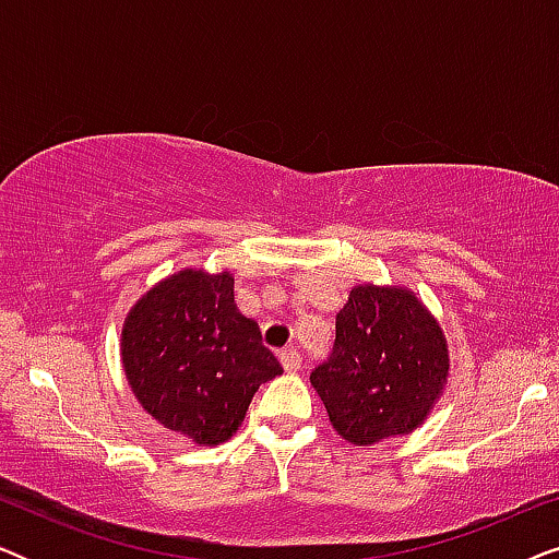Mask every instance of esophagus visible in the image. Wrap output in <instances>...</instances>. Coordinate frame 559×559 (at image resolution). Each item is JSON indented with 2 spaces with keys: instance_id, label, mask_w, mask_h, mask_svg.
I'll use <instances>...</instances> for the list:
<instances>
[{
  "instance_id": "34e87169",
  "label": "esophagus",
  "mask_w": 559,
  "mask_h": 559,
  "mask_svg": "<svg viewBox=\"0 0 559 559\" xmlns=\"http://www.w3.org/2000/svg\"><path fill=\"white\" fill-rule=\"evenodd\" d=\"M280 361H282V366H285V371H287V373L300 371V366H302V358H300V354H297L295 348L282 350V354H280Z\"/></svg>"
}]
</instances>
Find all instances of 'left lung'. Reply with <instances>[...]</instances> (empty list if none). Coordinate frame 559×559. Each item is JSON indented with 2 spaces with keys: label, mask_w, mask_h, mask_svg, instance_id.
<instances>
[{
  "label": "left lung",
  "mask_w": 559,
  "mask_h": 559,
  "mask_svg": "<svg viewBox=\"0 0 559 559\" xmlns=\"http://www.w3.org/2000/svg\"><path fill=\"white\" fill-rule=\"evenodd\" d=\"M448 343L415 293L358 285L335 316V343L310 384L354 445L415 430L448 381Z\"/></svg>",
  "instance_id": "8db88e82"
}]
</instances>
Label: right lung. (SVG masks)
I'll return each mask as SVG.
<instances>
[{
    "mask_svg": "<svg viewBox=\"0 0 559 559\" xmlns=\"http://www.w3.org/2000/svg\"><path fill=\"white\" fill-rule=\"evenodd\" d=\"M121 364L142 407L198 445L231 438L259 384L282 373L236 308L231 274L203 270L173 274L129 310Z\"/></svg>",
    "mask_w": 559,
    "mask_h": 559,
    "instance_id": "obj_1",
    "label": "right lung"
}]
</instances>
